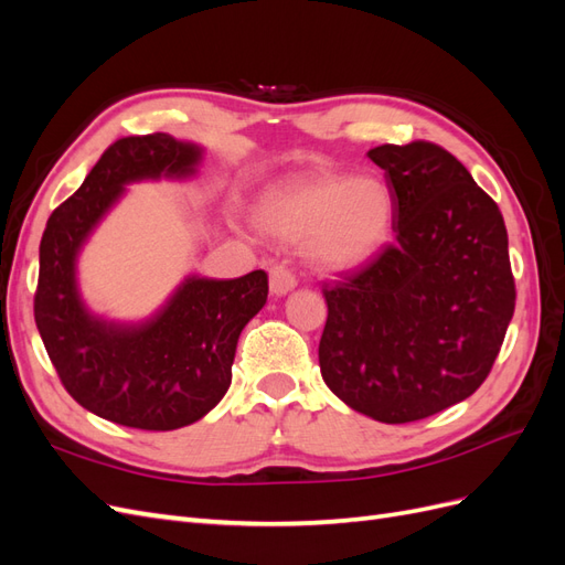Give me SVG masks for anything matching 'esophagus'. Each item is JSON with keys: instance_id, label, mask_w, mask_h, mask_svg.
<instances>
[{"instance_id": "obj_1", "label": "esophagus", "mask_w": 565, "mask_h": 565, "mask_svg": "<svg viewBox=\"0 0 565 565\" xmlns=\"http://www.w3.org/2000/svg\"><path fill=\"white\" fill-rule=\"evenodd\" d=\"M268 280H270V292L276 295V297H285V295H289V292H292V289L297 287L295 273L289 270L287 266H282V264L270 266Z\"/></svg>"}]
</instances>
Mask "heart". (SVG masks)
Returning <instances> with one entry per match:
<instances>
[{
    "label": "heart",
    "mask_w": 565,
    "mask_h": 565,
    "mask_svg": "<svg viewBox=\"0 0 565 565\" xmlns=\"http://www.w3.org/2000/svg\"><path fill=\"white\" fill-rule=\"evenodd\" d=\"M388 188L372 177L289 181L262 198L256 226L285 245L303 243L309 259L330 273L353 270L382 249L391 231Z\"/></svg>",
    "instance_id": "obj_1"
}]
</instances>
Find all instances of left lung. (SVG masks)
I'll list each match as a JSON object with an SVG mask.
<instances>
[{
  "label": "left lung",
  "mask_w": 565,
  "mask_h": 565,
  "mask_svg": "<svg viewBox=\"0 0 565 565\" xmlns=\"http://www.w3.org/2000/svg\"><path fill=\"white\" fill-rule=\"evenodd\" d=\"M396 243L322 287L318 361L351 409L384 424L431 417L483 384L516 289L498 204L434 143L377 146Z\"/></svg>",
  "instance_id": "1"
}]
</instances>
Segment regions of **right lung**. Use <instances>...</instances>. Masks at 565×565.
<instances>
[{
    "label": "right lung",
    "mask_w": 565,
    "mask_h": 565,
    "mask_svg": "<svg viewBox=\"0 0 565 565\" xmlns=\"http://www.w3.org/2000/svg\"><path fill=\"white\" fill-rule=\"evenodd\" d=\"M202 158V146L169 134L115 141L49 216L40 243L35 322L51 363L82 407L131 429L172 431L214 409L231 386L237 339L268 297L264 270L185 276L143 320L98 316L82 297L79 254L127 185L188 181Z\"/></svg>",
    "instance_id": "add662e5"
}]
</instances>
